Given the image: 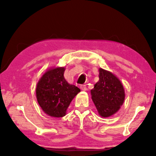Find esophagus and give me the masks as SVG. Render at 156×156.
<instances>
[{
    "label": "esophagus",
    "mask_w": 156,
    "mask_h": 156,
    "mask_svg": "<svg viewBox=\"0 0 156 156\" xmlns=\"http://www.w3.org/2000/svg\"><path fill=\"white\" fill-rule=\"evenodd\" d=\"M80 89H81V90L83 91H87V85H85V84H83V85H81L80 86Z\"/></svg>",
    "instance_id": "1"
}]
</instances>
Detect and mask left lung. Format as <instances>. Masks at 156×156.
<instances>
[{"mask_svg":"<svg viewBox=\"0 0 156 156\" xmlns=\"http://www.w3.org/2000/svg\"><path fill=\"white\" fill-rule=\"evenodd\" d=\"M92 99L102 117L118 112L125 100V90L118 78L109 71L100 68L99 80L91 90Z\"/></svg>","mask_w":156,"mask_h":156,"instance_id":"left-lung-1","label":"left lung"}]
</instances>
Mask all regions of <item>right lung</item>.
<instances>
[{
  "mask_svg": "<svg viewBox=\"0 0 156 156\" xmlns=\"http://www.w3.org/2000/svg\"><path fill=\"white\" fill-rule=\"evenodd\" d=\"M64 67L50 69L37 83V102L43 112L51 117L65 116L71 101L80 92L75 85L68 83L64 77Z\"/></svg>",
  "mask_w": 156,
  "mask_h": 156,
  "instance_id": "obj_1",
  "label": "right lung"
}]
</instances>
